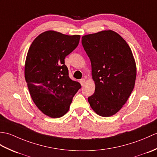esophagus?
I'll return each mask as SVG.
<instances>
[{"mask_svg":"<svg viewBox=\"0 0 157 157\" xmlns=\"http://www.w3.org/2000/svg\"><path fill=\"white\" fill-rule=\"evenodd\" d=\"M79 82H80V84H81L82 86H84V84H85V82H86V79L84 78L81 79L80 81H79Z\"/></svg>","mask_w":157,"mask_h":157,"instance_id":"obj_1","label":"esophagus"}]
</instances>
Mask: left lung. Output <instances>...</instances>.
<instances>
[{
    "label": "left lung",
    "mask_w": 157,
    "mask_h": 157,
    "mask_svg": "<svg viewBox=\"0 0 157 157\" xmlns=\"http://www.w3.org/2000/svg\"><path fill=\"white\" fill-rule=\"evenodd\" d=\"M82 43L91 61L95 84L88 102L96 114L112 116L125 104L134 88L136 65L132 50L110 29L82 36Z\"/></svg>",
    "instance_id": "obj_1"
}]
</instances>
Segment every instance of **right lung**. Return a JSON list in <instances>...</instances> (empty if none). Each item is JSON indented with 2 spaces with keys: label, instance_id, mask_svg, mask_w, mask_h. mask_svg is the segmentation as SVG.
I'll use <instances>...</instances> for the list:
<instances>
[{
  "label": "right lung",
  "instance_id": "right-lung-1",
  "mask_svg": "<svg viewBox=\"0 0 157 157\" xmlns=\"http://www.w3.org/2000/svg\"><path fill=\"white\" fill-rule=\"evenodd\" d=\"M80 36L49 30L36 37L29 46L25 63V79L36 106L52 118L66 114L81 88L69 78L65 56L78 46Z\"/></svg>",
  "mask_w": 157,
  "mask_h": 157
}]
</instances>
